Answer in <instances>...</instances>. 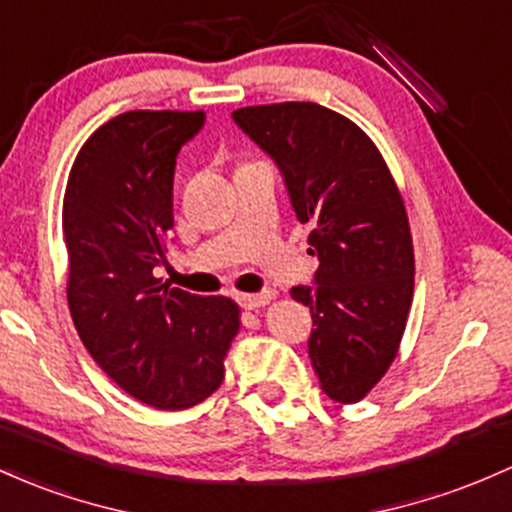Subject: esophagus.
<instances>
[{
	"label": "esophagus",
	"mask_w": 512,
	"mask_h": 512,
	"mask_svg": "<svg viewBox=\"0 0 512 512\" xmlns=\"http://www.w3.org/2000/svg\"><path fill=\"white\" fill-rule=\"evenodd\" d=\"M274 299L272 291H260V294H240L238 296V303L243 308H247V311H255V308H262L267 306L269 301Z\"/></svg>",
	"instance_id": "esophagus-1"
}]
</instances>
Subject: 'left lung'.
I'll use <instances>...</instances> for the list:
<instances>
[{"label":"left lung","mask_w":512,"mask_h":512,"mask_svg":"<svg viewBox=\"0 0 512 512\" xmlns=\"http://www.w3.org/2000/svg\"><path fill=\"white\" fill-rule=\"evenodd\" d=\"M233 121L277 162L296 218L313 226L318 269L291 296L311 308L320 389L357 403L396 357L413 301V240L396 182L372 138L320 104L245 106Z\"/></svg>","instance_id":"left-lung-1"}]
</instances>
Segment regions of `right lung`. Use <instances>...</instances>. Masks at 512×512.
<instances>
[{"instance_id":"add662e5","label":"right lung","mask_w":512,"mask_h":512,"mask_svg":"<svg viewBox=\"0 0 512 512\" xmlns=\"http://www.w3.org/2000/svg\"><path fill=\"white\" fill-rule=\"evenodd\" d=\"M204 111H126L99 126L72 162L63 199L67 303L94 362L123 391L184 411L221 386L238 303L172 289L165 262L174 165Z\"/></svg>"}]
</instances>
